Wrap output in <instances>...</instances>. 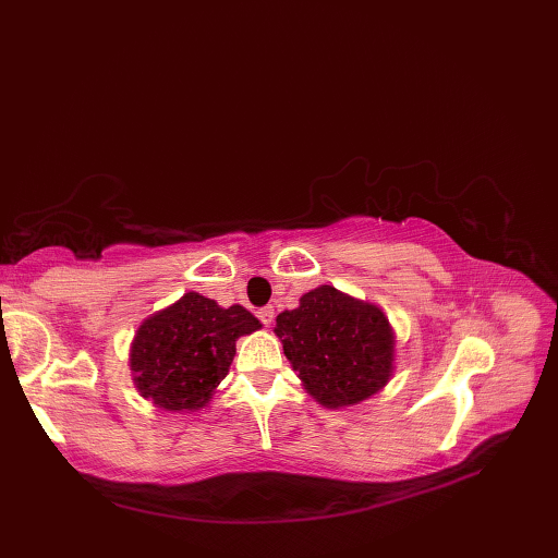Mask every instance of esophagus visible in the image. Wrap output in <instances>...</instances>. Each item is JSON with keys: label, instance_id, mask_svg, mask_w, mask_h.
Returning a JSON list of instances; mask_svg holds the SVG:
<instances>
[{"label": "esophagus", "instance_id": "obj_1", "mask_svg": "<svg viewBox=\"0 0 558 558\" xmlns=\"http://www.w3.org/2000/svg\"><path fill=\"white\" fill-rule=\"evenodd\" d=\"M257 316H259V320L267 328H271V324H274V316H276V312H274V307L269 305V307H262L259 312H257Z\"/></svg>", "mask_w": 558, "mask_h": 558}]
</instances>
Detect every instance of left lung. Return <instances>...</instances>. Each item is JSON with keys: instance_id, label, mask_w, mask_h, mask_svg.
<instances>
[{"instance_id": "left-lung-1", "label": "left lung", "mask_w": 558, "mask_h": 558, "mask_svg": "<svg viewBox=\"0 0 558 558\" xmlns=\"http://www.w3.org/2000/svg\"><path fill=\"white\" fill-rule=\"evenodd\" d=\"M274 332L307 393L328 409L371 398L393 375L396 337L385 312L330 284L278 314Z\"/></svg>"}]
</instances>
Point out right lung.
<instances>
[{
	"instance_id": "1",
	"label": "right lung",
	"mask_w": 558,
	"mask_h": 558,
	"mask_svg": "<svg viewBox=\"0 0 558 558\" xmlns=\"http://www.w3.org/2000/svg\"><path fill=\"white\" fill-rule=\"evenodd\" d=\"M242 305L219 307L196 291L144 318L131 343L133 383L165 412H196L228 375L234 341L259 330Z\"/></svg>"
}]
</instances>
